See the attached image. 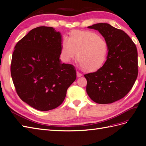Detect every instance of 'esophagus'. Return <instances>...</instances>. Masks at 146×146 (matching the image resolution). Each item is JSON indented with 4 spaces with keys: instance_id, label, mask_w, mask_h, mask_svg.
Here are the masks:
<instances>
[{
    "instance_id": "obj_1",
    "label": "esophagus",
    "mask_w": 146,
    "mask_h": 146,
    "mask_svg": "<svg viewBox=\"0 0 146 146\" xmlns=\"http://www.w3.org/2000/svg\"><path fill=\"white\" fill-rule=\"evenodd\" d=\"M76 76H77V77H81L82 76V74L79 73L78 71H77V72H76Z\"/></svg>"
}]
</instances>
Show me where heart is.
I'll return each instance as SVG.
<instances>
[{"mask_svg":"<svg viewBox=\"0 0 146 146\" xmlns=\"http://www.w3.org/2000/svg\"><path fill=\"white\" fill-rule=\"evenodd\" d=\"M108 45L105 40L94 32L72 31L64 38L60 49L61 60L68 63L75 56L83 70L95 72L104 66L108 55Z\"/></svg>","mask_w":146,"mask_h":146,"instance_id":"b5f03b06","label":"heart"}]
</instances>
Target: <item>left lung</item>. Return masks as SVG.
<instances>
[{"instance_id":"8db88e82","label":"left lung","mask_w":146,"mask_h":146,"mask_svg":"<svg viewBox=\"0 0 146 146\" xmlns=\"http://www.w3.org/2000/svg\"><path fill=\"white\" fill-rule=\"evenodd\" d=\"M97 30L108 45V55L104 66L85 75L86 93L97 104H111L124 97L131 90L138 75L137 51L131 38L107 23L88 26Z\"/></svg>"}]
</instances>
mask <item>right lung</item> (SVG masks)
<instances>
[{"label": "right lung", "instance_id": "1", "mask_svg": "<svg viewBox=\"0 0 146 146\" xmlns=\"http://www.w3.org/2000/svg\"><path fill=\"white\" fill-rule=\"evenodd\" d=\"M62 36L51 27L32 29L14 48L11 76L22 100L40 111L63 103L68 87L75 82V67L61 63Z\"/></svg>", "mask_w": 146, "mask_h": 146}]
</instances>
